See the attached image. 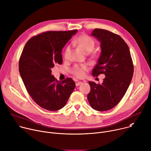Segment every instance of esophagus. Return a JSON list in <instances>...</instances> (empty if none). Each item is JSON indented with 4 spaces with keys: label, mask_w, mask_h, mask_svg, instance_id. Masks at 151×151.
<instances>
[{
    "label": "esophagus",
    "mask_w": 151,
    "mask_h": 151,
    "mask_svg": "<svg viewBox=\"0 0 151 151\" xmlns=\"http://www.w3.org/2000/svg\"><path fill=\"white\" fill-rule=\"evenodd\" d=\"M82 83V82H77L76 83V86H79V85H81Z\"/></svg>",
    "instance_id": "34e87169"
}]
</instances>
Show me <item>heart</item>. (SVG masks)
<instances>
[{
    "label": "heart",
    "instance_id": "b5f03b06",
    "mask_svg": "<svg viewBox=\"0 0 151 151\" xmlns=\"http://www.w3.org/2000/svg\"><path fill=\"white\" fill-rule=\"evenodd\" d=\"M76 44L85 52L90 53L94 48L95 41L91 37L87 35L80 36L76 40ZM71 54V48L70 46L66 47L64 51V57L66 60H68L70 57ZM88 70V67L87 66H75L71 70L72 74L77 78H81L85 75L86 71Z\"/></svg>",
    "mask_w": 151,
    "mask_h": 151
}]
</instances>
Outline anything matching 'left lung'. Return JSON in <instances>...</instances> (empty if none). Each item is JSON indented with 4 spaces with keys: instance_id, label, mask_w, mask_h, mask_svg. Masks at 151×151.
<instances>
[{
    "instance_id": "1",
    "label": "left lung",
    "mask_w": 151,
    "mask_h": 151,
    "mask_svg": "<svg viewBox=\"0 0 151 151\" xmlns=\"http://www.w3.org/2000/svg\"><path fill=\"white\" fill-rule=\"evenodd\" d=\"M91 35L100 42L101 53L92 75L104 74L101 84L89 81L87 99L93 109L106 111L112 109L125 95L133 75L130 50L119 35L108 30L95 29Z\"/></svg>"
}]
</instances>
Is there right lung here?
Instances as JSON below:
<instances>
[{"mask_svg": "<svg viewBox=\"0 0 151 151\" xmlns=\"http://www.w3.org/2000/svg\"><path fill=\"white\" fill-rule=\"evenodd\" d=\"M77 32L49 31L33 36L21 55L19 72L26 88L35 102L48 111L63 108L75 89L71 78L58 81L51 69L62 63V49Z\"/></svg>", "mask_w": 151, "mask_h": 151, "instance_id": "add662e5", "label": "right lung"}]
</instances>
